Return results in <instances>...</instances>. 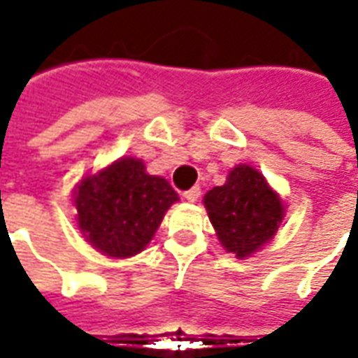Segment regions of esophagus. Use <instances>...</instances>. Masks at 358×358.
Masks as SVG:
<instances>
[{
	"label": "esophagus",
	"mask_w": 358,
	"mask_h": 358,
	"mask_svg": "<svg viewBox=\"0 0 358 358\" xmlns=\"http://www.w3.org/2000/svg\"><path fill=\"white\" fill-rule=\"evenodd\" d=\"M199 195H201V189H199V186H194L192 189L184 192V199L189 203H195L197 199H199Z\"/></svg>",
	"instance_id": "esophagus-1"
}]
</instances>
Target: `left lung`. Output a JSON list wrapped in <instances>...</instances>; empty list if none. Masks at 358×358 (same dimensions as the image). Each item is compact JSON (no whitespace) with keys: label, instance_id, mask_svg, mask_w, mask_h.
Segmentation results:
<instances>
[{"label":"left lung","instance_id":"obj_1","mask_svg":"<svg viewBox=\"0 0 358 358\" xmlns=\"http://www.w3.org/2000/svg\"><path fill=\"white\" fill-rule=\"evenodd\" d=\"M220 245L248 259L274 240L285 217V203L268 180L251 164H236L222 186L203 197Z\"/></svg>","mask_w":358,"mask_h":358}]
</instances>
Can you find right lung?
<instances>
[{
  "label": "right lung",
  "instance_id": "add662e5",
  "mask_svg": "<svg viewBox=\"0 0 358 358\" xmlns=\"http://www.w3.org/2000/svg\"><path fill=\"white\" fill-rule=\"evenodd\" d=\"M178 194L136 157H120L74 186V220L84 240L110 259H130L148 248Z\"/></svg>",
  "mask_w": 358,
  "mask_h": 358
}]
</instances>
